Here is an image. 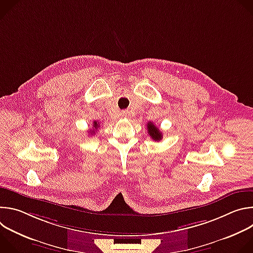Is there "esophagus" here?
Returning a JSON list of instances; mask_svg holds the SVG:
<instances>
[{"label": "esophagus", "instance_id": "34e87169", "mask_svg": "<svg viewBox=\"0 0 253 253\" xmlns=\"http://www.w3.org/2000/svg\"><path fill=\"white\" fill-rule=\"evenodd\" d=\"M122 116H124V117H127V116H128V112H125V111H123V112H122Z\"/></svg>", "mask_w": 253, "mask_h": 253}]
</instances>
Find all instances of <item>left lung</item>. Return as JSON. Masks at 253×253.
<instances>
[{
  "label": "left lung",
  "mask_w": 253,
  "mask_h": 253,
  "mask_svg": "<svg viewBox=\"0 0 253 253\" xmlns=\"http://www.w3.org/2000/svg\"><path fill=\"white\" fill-rule=\"evenodd\" d=\"M147 130L148 134L152 137L153 140L155 141H160L162 139V133L160 130L153 124V122H148L147 123Z\"/></svg>",
  "instance_id": "8db88e82"
}]
</instances>
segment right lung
I'll return each mask as SVG.
<instances>
[{
	"instance_id": "obj_1",
	"label": "right lung",
	"mask_w": 253,
	"mask_h": 253,
	"mask_svg": "<svg viewBox=\"0 0 253 253\" xmlns=\"http://www.w3.org/2000/svg\"><path fill=\"white\" fill-rule=\"evenodd\" d=\"M100 126H99V123L97 122V121H94L93 122V130H91V134H94L95 133V130L97 129V128H99Z\"/></svg>"
}]
</instances>
